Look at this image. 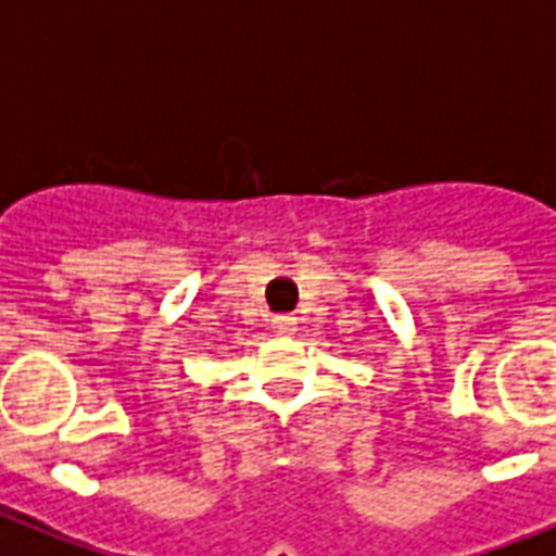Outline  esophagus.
<instances>
[{
    "mask_svg": "<svg viewBox=\"0 0 556 556\" xmlns=\"http://www.w3.org/2000/svg\"><path fill=\"white\" fill-rule=\"evenodd\" d=\"M295 317H290V314H281V317H273V328L278 331V334H293L295 331Z\"/></svg>",
    "mask_w": 556,
    "mask_h": 556,
    "instance_id": "obj_1",
    "label": "esophagus"
}]
</instances>
